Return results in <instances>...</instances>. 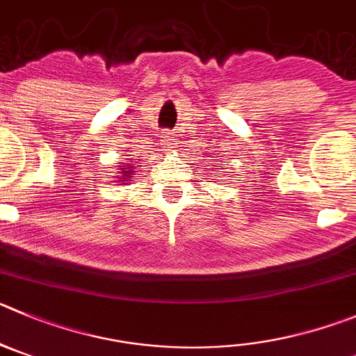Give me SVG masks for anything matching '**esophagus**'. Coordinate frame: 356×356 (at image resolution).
<instances>
[{"label": "esophagus", "mask_w": 356, "mask_h": 356, "mask_svg": "<svg viewBox=\"0 0 356 356\" xmlns=\"http://www.w3.org/2000/svg\"><path fill=\"white\" fill-rule=\"evenodd\" d=\"M161 145L165 147V151H172L174 149V137H172V133H163Z\"/></svg>", "instance_id": "esophagus-1"}]
</instances>
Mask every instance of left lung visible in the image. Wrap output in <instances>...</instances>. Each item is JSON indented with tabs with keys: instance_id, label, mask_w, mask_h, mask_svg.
Here are the masks:
<instances>
[{
	"instance_id": "8db88e82",
	"label": "left lung",
	"mask_w": 356,
	"mask_h": 356,
	"mask_svg": "<svg viewBox=\"0 0 356 356\" xmlns=\"http://www.w3.org/2000/svg\"><path fill=\"white\" fill-rule=\"evenodd\" d=\"M219 170H221V168H216V174H219Z\"/></svg>"
}]
</instances>
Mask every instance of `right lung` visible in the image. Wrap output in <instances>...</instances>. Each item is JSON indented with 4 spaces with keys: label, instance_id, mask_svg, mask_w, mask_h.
Returning a JSON list of instances; mask_svg holds the SVG:
<instances>
[{
    "label": "right lung",
    "instance_id": "right-lung-1",
    "mask_svg": "<svg viewBox=\"0 0 356 356\" xmlns=\"http://www.w3.org/2000/svg\"><path fill=\"white\" fill-rule=\"evenodd\" d=\"M118 181L121 182V184H126L128 181H131L133 179V174H135V168H133V165H129V163H124V165H119L118 168ZM115 174V172H114Z\"/></svg>",
    "mask_w": 356,
    "mask_h": 356
}]
</instances>
